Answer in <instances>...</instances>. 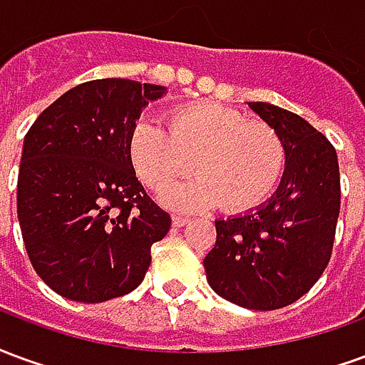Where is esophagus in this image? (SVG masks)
Here are the masks:
<instances>
[{"label": "esophagus", "instance_id": "34e87169", "mask_svg": "<svg viewBox=\"0 0 365 365\" xmlns=\"http://www.w3.org/2000/svg\"><path fill=\"white\" fill-rule=\"evenodd\" d=\"M187 222H190V219H187V217H183V215H174V217H172V225L178 227V229H180V227H185Z\"/></svg>", "mask_w": 365, "mask_h": 365}]
</instances>
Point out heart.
I'll return each instance as SVG.
<instances>
[{"label": "heart", "mask_w": 365, "mask_h": 365, "mask_svg": "<svg viewBox=\"0 0 365 365\" xmlns=\"http://www.w3.org/2000/svg\"><path fill=\"white\" fill-rule=\"evenodd\" d=\"M128 160L152 191H164L199 170L190 182L164 195L175 209L222 203L248 211L274 193L287 164V148L274 127L246 120L217 103H193L168 115V128L152 119L136 120L127 140Z\"/></svg>", "instance_id": "1"}]
</instances>
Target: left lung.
<instances>
[{
    "label": "left lung",
    "instance_id": "1",
    "mask_svg": "<svg viewBox=\"0 0 365 365\" xmlns=\"http://www.w3.org/2000/svg\"><path fill=\"white\" fill-rule=\"evenodd\" d=\"M248 107L283 138L285 172L266 203L215 221L217 242L203 266L217 295L245 309L274 311L303 297L329 264L340 170L334 146L303 117L262 101Z\"/></svg>",
    "mask_w": 365,
    "mask_h": 365
}]
</instances>
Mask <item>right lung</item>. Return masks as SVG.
Listing matches in <instances>:
<instances>
[{"mask_svg": "<svg viewBox=\"0 0 365 365\" xmlns=\"http://www.w3.org/2000/svg\"><path fill=\"white\" fill-rule=\"evenodd\" d=\"M164 86L107 78L76 86L29 128L17 217L29 260L52 291L103 303L136 289L170 215L128 160L130 128Z\"/></svg>", "mask_w": 365, "mask_h": 365, "instance_id": "1", "label": "right lung"}]
</instances>
